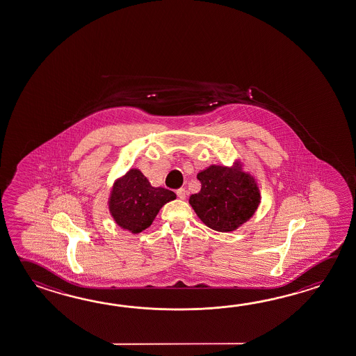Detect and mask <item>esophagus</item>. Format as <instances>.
Here are the masks:
<instances>
[{"mask_svg": "<svg viewBox=\"0 0 356 356\" xmlns=\"http://www.w3.org/2000/svg\"><path fill=\"white\" fill-rule=\"evenodd\" d=\"M176 195H177V197L179 199H181V200H185L186 199V190L185 188H177L176 190Z\"/></svg>", "mask_w": 356, "mask_h": 356, "instance_id": "obj_1", "label": "esophagus"}]
</instances>
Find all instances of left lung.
Segmentation results:
<instances>
[{
	"label": "left lung",
	"instance_id": "1",
	"mask_svg": "<svg viewBox=\"0 0 356 356\" xmlns=\"http://www.w3.org/2000/svg\"><path fill=\"white\" fill-rule=\"evenodd\" d=\"M202 188L190 205L202 222L216 232H232L247 222L261 200L254 180L238 170L210 166L197 174Z\"/></svg>",
	"mask_w": 356,
	"mask_h": 356
}]
</instances>
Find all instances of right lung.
Returning a JSON list of instances; mask_svg holds the SVG:
<instances>
[{
	"instance_id": "1",
	"label": "right lung",
	"mask_w": 356,
	"mask_h": 356,
	"mask_svg": "<svg viewBox=\"0 0 356 356\" xmlns=\"http://www.w3.org/2000/svg\"><path fill=\"white\" fill-rule=\"evenodd\" d=\"M176 195L168 188H154L138 170H129L114 184L109 209L115 222L132 233L147 229L154 216Z\"/></svg>"
}]
</instances>
